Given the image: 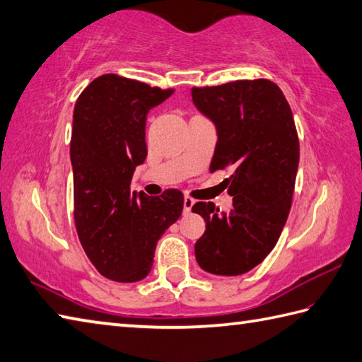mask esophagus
Here are the masks:
<instances>
[{"label": "esophagus", "instance_id": "obj_1", "mask_svg": "<svg viewBox=\"0 0 362 362\" xmlns=\"http://www.w3.org/2000/svg\"><path fill=\"white\" fill-rule=\"evenodd\" d=\"M194 204H196V201L193 199V197L185 196V199H183V210H185V214H189Z\"/></svg>", "mask_w": 362, "mask_h": 362}]
</instances>
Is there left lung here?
<instances>
[{
    "instance_id": "obj_1",
    "label": "left lung",
    "mask_w": 362,
    "mask_h": 362,
    "mask_svg": "<svg viewBox=\"0 0 362 362\" xmlns=\"http://www.w3.org/2000/svg\"><path fill=\"white\" fill-rule=\"evenodd\" d=\"M191 95L216 125L210 173L233 171L226 179L230 210L214 202L193 205L205 219L196 260L211 274L238 276L272 252L284 229L300 161L298 133L282 90L265 78L194 86Z\"/></svg>"
}]
</instances>
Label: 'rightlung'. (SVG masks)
Segmentation results:
<instances>
[{
	"instance_id": "obj_1",
	"label": "right lung",
	"mask_w": 362,
	"mask_h": 362,
	"mask_svg": "<svg viewBox=\"0 0 362 362\" xmlns=\"http://www.w3.org/2000/svg\"><path fill=\"white\" fill-rule=\"evenodd\" d=\"M174 89L116 74L89 83L74 110L70 160L78 238L97 272L116 282L144 279L157 242L183 210L182 191L130 193L147 157L146 119Z\"/></svg>"
}]
</instances>
